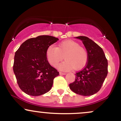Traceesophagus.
I'll return each mask as SVG.
<instances>
[{
  "label": "esophagus",
  "mask_w": 121,
  "mask_h": 121,
  "mask_svg": "<svg viewBox=\"0 0 121 121\" xmlns=\"http://www.w3.org/2000/svg\"><path fill=\"white\" fill-rule=\"evenodd\" d=\"M59 73H60V74L61 75V76H62V75H65V74H66V73H63V72H60Z\"/></svg>",
  "instance_id": "1"
}]
</instances>
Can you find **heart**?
Segmentation results:
<instances>
[{"label":"heart","instance_id":"obj_1","mask_svg":"<svg viewBox=\"0 0 121 121\" xmlns=\"http://www.w3.org/2000/svg\"><path fill=\"white\" fill-rule=\"evenodd\" d=\"M46 56L52 66H56L64 59L66 60L57 65V68L62 71H68L74 68L78 70L86 64L88 55L85 49L76 41L65 40L58 44L57 47L51 45L47 48Z\"/></svg>","mask_w":121,"mask_h":121}]
</instances>
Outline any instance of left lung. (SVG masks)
Returning a JSON list of instances; mask_svg holds the SVG:
<instances>
[{
	"label": "left lung",
	"mask_w": 121,
	"mask_h": 121,
	"mask_svg": "<svg viewBox=\"0 0 121 121\" xmlns=\"http://www.w3.org/2000/svg\"><path fill=\"white\" fill-rule=\"evenodd\" d=\"M75 38L82 41L88 59L85 67L75 74V81L69 87L75 93L89 96L100 90L108 75V60L103 49L92 40L82 36Z\"/></svg>",
	"instance_id": "left-lung-1"
}]
</instances>
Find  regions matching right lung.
Segmentation results:
<instances>
[{"instance_id":"1","label":"right lung","mask_w":121,"mask_h":121,"mask_svg":"<svg viewBox=\"0 0 121 121\" xmlns=\"http://www.w3.org/2000/svg\"><path fill=\"white\" fill-rule=\"evenodd\" d=\"M59 39L39 36L24 41L15 52L13 70L19 86L25 93L39 96L49 91L59 72L47 59L46 51Z\"/></svg>"}]
</instances>
